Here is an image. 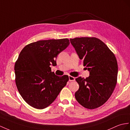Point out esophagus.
I'll return each instance as SVG.
<instances>
[{"mask_svg": "<svg viewBox=\"0 0 130 130\" xmlns=\"http://www.w3.org/2000/svg\"><path fill=\"white\" fill-rule=\"evenodd\" d=\"M69 80L71 81H74L75 80V78L74 77H72L71 75H69Z\"/></svg>", "mask_w": 130, "mask_h": 130, "instance_id": "1", "label": "esophagus"}]
</instances>
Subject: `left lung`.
Instances as JSON below:
<instances>
[{
  "mask_svg": "<svg viewBox=\"0 0 130 130\" xmlns=\"http://www.w3.org/2000/svg\"><path fill=\"white\" fill-rule=\"evenodd\" d=\"M70 41L90 72L85 79H75L79 85L75 99L85 108H98L109 99L116 85L118 66L115 56L96 37H76Z\"/></svg>",
  "mask_w": 130,
  "mask_h": 130,
  "instance_id": "left-lung-1",
  "label": "left lung"
}]
</instances>
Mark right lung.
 Listing matches in <instances>:
<instances>
[{
    "mask_svg": "<svg viewBox=\"0 0 130 130\" xmlns=\"http://www.w3.org/2000/svg\"><path fill=\"white\" fill-rule=\"evenodd\" d=\"M69 44L68 39L38 41L21 50L14 66L15 83L28 105L43 109L51 105L69 80L67 75L59 77L51 72L57 55Z\"/></svg>",
    "mask_w": 130,
    "mask_h": 130,
    "instance_id": "obj_1",
    "label": "right lung"
}]
</instances>
